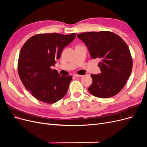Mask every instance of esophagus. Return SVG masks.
<instances>
[{"label": "esophagus", "instance_id": "esophagus-1", "mask_svg": "<svg viewBox=\"0 0 147 147\" xmlns=\"http://www.w3.org/2000/svg\"><path fill=\"white\" fill-rule=\"evenodd\" d=\"M74 76L76 77H82V75H78V74H74Z\"/></svg>", "mask_w": 147, "mask_h": 147}]
</instances>
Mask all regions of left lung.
I'll return each instance as SVG.
<instances>
[{"mask_svg":"<svg viewBox=\"0 0 147 147\" xmlns=\"http://www.w3.org/2000/svg\"><path fill=\"white\" fill-rule=\"evenodd\" d=\"M77 37L85 44L92 58L100 60L101 73L91 75L92 83L89 92L103 99L117 94L129 78L132 68L127 44L119 35L109 31L83 32Z\"/></svg>","mask_w":147,"mask_h":147,"instance_id":"left-lung-1","label":"left lung"}]
</instances>
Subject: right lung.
<instances>
[{"instance_id":"right-lung-1","label":"right lung","mask_w":147,"mask_h":147,"mask_svg":"<svg viewBox=\"0 0 147 147\" xmlns=\"http://www.w3.org/2000/svg\"><path fill=\"white\" fill-rule=\"evenodd\" d=\"M76 37L75 33L37 34L24 44L20 53L18 70L22 83L37 99L53 104L65 96L72 77L52 70L63 49Z\"/></svg>"}]
</instances>
